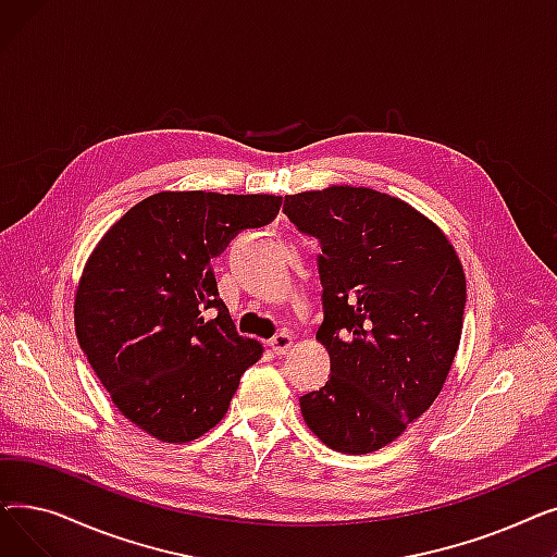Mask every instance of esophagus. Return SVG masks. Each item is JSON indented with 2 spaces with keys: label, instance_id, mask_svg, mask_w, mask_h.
I'll return each instance as SVG.
<instances>
[{
  "label": "esophagus",
  "instance_id": "34e87169",
  "mask_svg": "<svg viewBox=\"0 0 557 557\" xmlns=\"http://www.w3.org/2000/svg\"><path fill=\"white\" fill-rule=\"evenodd\" d=\"M271 347L275 355H286L290 347H294V336H290V332H280L277 336L271 338Z\"/></svg>",
  "mask_w": 557,
  "mask_h": 557
}]
</instances>
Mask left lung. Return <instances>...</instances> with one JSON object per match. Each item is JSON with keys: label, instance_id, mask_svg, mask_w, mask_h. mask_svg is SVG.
<instances>
[{"label": "left lung", "instance_id": "obj_1", "mask_svg": "<svg viewBox=\"0 0 557 557\" xmlns=\"http://www.w3.org/2000/svg\"><path fill=\"white\" fill-rule=\"evenodd\" d=\"M284 214L323 248L315 338L332 376L300 397L302 418L334 451L382 449L447 382L462 332V263L433 221L370 187L286 196Z\"/></svg>", "mask_w": 557, "mask_h": 557}]
</instances>
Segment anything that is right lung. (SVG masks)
<instances>
[{
  "instance_id": "obj_1",
  "label": "right lung",
  "mask_w": 557,
  "mask_h": 557,
  "mask_svg": "<svg viewBox=\"0 0 557 557\" xmlns=\"http://www.w3.org/2000/svg\"><path fill=\"white\" fill-rule=\"evenodd\" d=\"M273 194L160 191L116 221L87 259L74 298L81 349L112 404L162 443H191L227 413L263 347L237 334L212 259L269 225Z\"/></svg>"
}]
</instances>
